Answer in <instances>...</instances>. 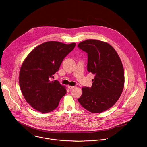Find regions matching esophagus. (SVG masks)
I'll return each instance as SVG.
<instances>
[{"label":"esophagus","instance_id":"obj_1","mask_svg":"<svg viewBox=\"0 0 147 147\" xmlns=\"http://www.w3.org/2000/svg\"><path fill=\"white\" fill-rule=\"evenodd\" d=\"M68 88L69 89H70V90H71V89H73V88H74V86H68Z\"/></svg>","mask_w":147,"mask_h":147}]
</instances>
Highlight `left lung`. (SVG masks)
<instances>
[{"label":"left lung","mask_w":147,"mask_h":147,"mask_svg":"<svg viewBox=\"0 0 147 147\" xmlns=\"http://www.w3.org/2000/svg\"><path fill=\"white\" fill-rule=\"evenodd\" d=\"M78 47L88 53V71L95 75L91 88H82V94L78 100L91 113H102L111 107L122 93L123 64L116 51L107 42L87 40Z\"/></svg>","instance_id":"obj_1"}]
</instances>
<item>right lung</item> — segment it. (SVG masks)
Returning <instances> with one entry per match:
<instances>
[{"label":"right lung","mask_w":147,"mask_h":147,"mask_svg":"<svg viewBox=\"0 0 147 147\" xmlns=\"http://www.w3.org/2000/svg\"><path fill=\"white\" fill-rule=\"evenodd\" d=\"M75 46L76 43L45 42L34 48L24 59L19 73V85L27 102L35 110L42 113L54 110L66 94L65 86L49 79Z\"/></svg>","instance_id":"add662e5"}]
</instances>
